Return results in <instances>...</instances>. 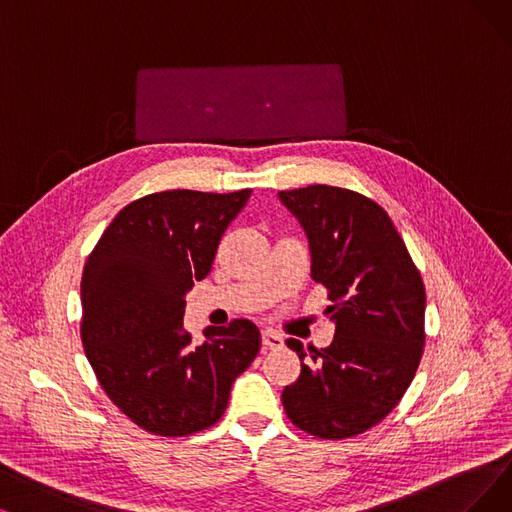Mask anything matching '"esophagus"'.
Masks as SVG:
<instances>
[{
  "label": "esophagus",
  "mask_w": 512,
  "mask_h": 512,
  "mask_svg": "<svg viewBox=\"0 0 512 512\" xmlns=\"http://www.w3.org/2000/svg\"><path fill=\"white\" fill-rule=\"evenodd\" d=\"M262 344H264V349H271V351L281 349V346H283V336H279L273 330H264L262 332Z\"/></svg>",
  "instance_id": "obj_1"
}]
</instances>
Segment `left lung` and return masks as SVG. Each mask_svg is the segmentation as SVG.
<instances>
[{"instance_id": "1", "label": "left lung", "mask_w": 512, "mask_h": 512, "mask_svg": "<svg viewBox=\"0 0 512 512\" xmlns=\"http://www.w3.org/2000/svg\"><path fill=\"white\" fill-rule=\"evenodd\" d=\"M309 239L311 277L325 285L336 323L327 349L288 346L302 361L283 388L288 418L319 439H346L376 426L414 380L424 346L426 294L393 220L355 191L311 185L281 191Z\"/></svg>"}]
</instances>
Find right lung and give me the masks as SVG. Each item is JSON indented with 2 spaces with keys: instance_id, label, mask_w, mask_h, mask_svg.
Segmentation results:
<instances>
[{
  "instance_id": "1",
  "label": "right lung",
  "mask_w": 512,
  "mask_h": 512,
  "mask_svg": "<svg viewBox=\"0 0 512 512\" xmlns=\"http://www.w3.org/2000/svg\"><path fill=\"white\" fill-rule=\"evenodd\" d=\"M252 189L163 191L132 201L98 239L81 277V342L109 399L140 428L187 437L220 420L260 351L250 319L182 327L185 294L212 271L222 233Z\"/></svg>"
}]
</instances>
